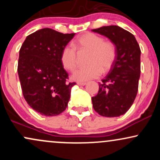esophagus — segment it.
<instances>
[{
    "instance_id": "obj_1",
    "label": "esophagus",
    "mask_w": 160,
    "mask_h": 160,
    "mask_svg": "<svg viewBox=\"0 0 160 160\" xmlns=\"http://www.w3.org/2000/svg\"><path fill=\"white\" fill-rule=\"evenodd\" d=\"M86 84V82H78V85H79V86H85Z\"/></svg>"
}]
</instances>
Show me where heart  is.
Wrapping results in <instances>:
<instances>
[{
	"label": "heart",
	"mask_w": 160,
	"mask_h": 160,
	"mask_svg": "<svg viewBox=\"0 0 160 160\" xmlns=\"http://www.w3.org/2000/svg\"><path fill=\"white\" fill-rule=\"evenodd\" d=\"M78 52H89L86 67L80 68L72 74L71 78L75 81L86 82L97 78L102 73L111 68L117 56L115 45L110 40H104L102 37L86 33L79 37L62 49L60 60L64 68L74 71L77 67L76 50Z\"/></svg>",
	"instance_id": "heart-1"
}]
</instances>
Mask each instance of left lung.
Segmentation results:
<instances>
[{"label":"left lung","instance_id":"obj_1","mask_svg":"<svg viewBox=\"0 0 160 160\" xmlns=\"http://www.w3.org/2000/svg\"><path fill=\"white\" fill-rule=\"evenodd\" d=\"M92 31L109 38L117 49L109 73L99 82L98 94L92 98L93 108L103 117H120L131 108L137 95L141 74L140 47L132 34L117 25Z\"/></svg>","mask_w":160,"mask_h":160}]
</instances>
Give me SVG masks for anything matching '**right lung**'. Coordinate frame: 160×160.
Listing matches in <instances>:
<instances>
[{"label":"right lung","mask_w":160,"mask_h":160,"mask_svg":"<svg viewBox=\"0 0 160 160\" xmlns=\"http://www.w3.org/2000/svg\"><path fill=\"white\" fill-rule=\"evenodd\" d=\"M74 35L46 28L29 34L20 49L18 74L23 96L41 115L57 116L67 108L76 82H67L60 56Z\"/></svg>","instance_id":"1"}]
</instances>
